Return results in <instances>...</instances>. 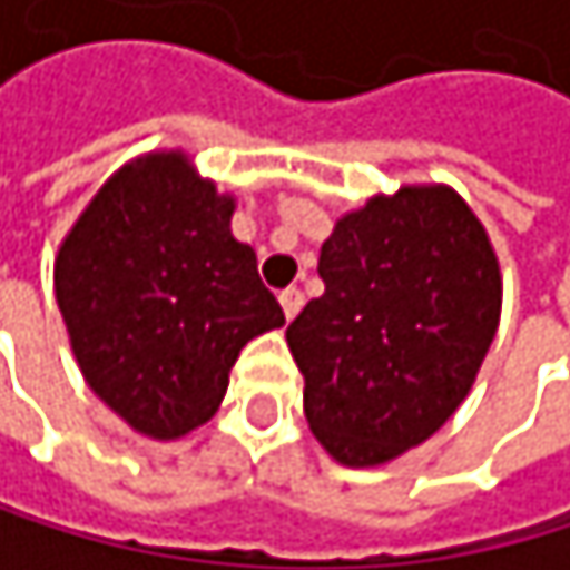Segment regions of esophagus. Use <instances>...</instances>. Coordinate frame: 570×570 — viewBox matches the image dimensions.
<instances>
[{
    "label": "esophagus",
    "instance_id": "obj_1",
    "mask_svg": "<svg viewBox=\"0 0 570 570\" xmlns=\"http://www.w3.org/2000/svg\"><path fill=\"white\" fill-rule=\"evenodd\" d=\"M279 307H283V314H287V321H294L301 314V307H304V294L297 287L279 291Z\"/></svg>",
    "mask_w": 570,
    "mask_h": 570
}]
</instances>
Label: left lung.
<instances>
[{"instance_id":"1","label":"left lung","mask_w":570,"mask_h":570,"mask_svg":"<svg viewBox=\"0 0 570 570\" xmlns=\"http://www.w3.org/2000/svg\"><path fill=\"white\" fill-rule=\"evenodd\" d=\"M324 294L287 327L304 417L335 462L386 465L469 396L502 279L475 212L444 184L376 194L321 246Z\"/></svg>"}]
</instances>
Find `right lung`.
Returning a JSON list of instances; mask_svg holds the SVG:
<instances>
[{"mask_svg": "<svg viewBox=\"0 0 570 570\" xmlns=\"http://www.w3.org/2000/svg\"><path fill=\"white\" fill-rule=\"evenodd\" d=\"M232 212L184 153H149L101 184L60 243L53 294L85 383L146 438L208 424L238 352L283 324Z\"/></svg>", "mask_w": 570, "mask_h": 570, "instance_id": "obj_1", "label": "right lung"}]
</instances>
